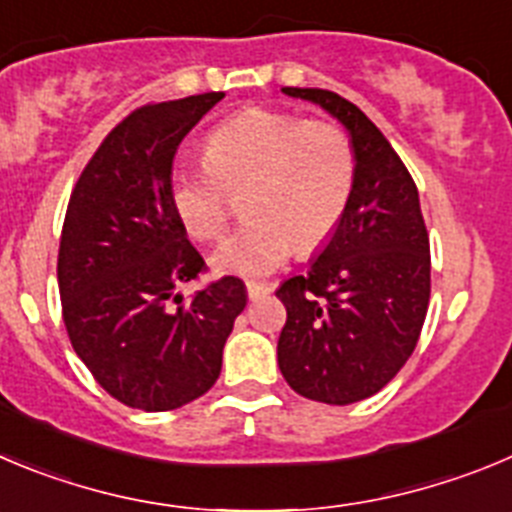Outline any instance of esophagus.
Segmentation results:
<instances>
[{
  "instance_id": "obj_1",
  "label": "esophagus",
  "mask_w": 512,
  "mask_h": 512,
  "mask_svg": "<svg viewBox=\"0 0 512 512\" xmlns=\"http://www.w3.org/2000/svg\"><path fill=\"white\" fill-rule=\"evenodd\" d=\"M246 292L248 299H261L266 297V294L274 292V287H271V284H264V281H246Z\"/></svg>"
}]
</instances>
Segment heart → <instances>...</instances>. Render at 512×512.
I'll list each match as a JSON object with an SVG mask.
<instances>
[{
  "label": "heart",
  "mask_w": 512,
  "mask_h": 512,
  "mask_svg": "<svg viewBox=\"0 0 512 512\" xmlns=\"http://www.w3.org/2000/svg\"><path fill=\"white\" fill-rule=\"evenodd\" d=\"M208 167L172 172L170 200L195 241H223L243 195L251 220L215 253L220 271L264 276L299 253L330 241L355 187V149L332 121L253 109L225 119L205 139Z\"/></svg>",
  "instance_id": "heart-1"
}]
</instances>
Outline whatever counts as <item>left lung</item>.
Listing matches in <instances>:
<instances>
[{"mask_svg":"<svg viewBox=\"0 0 512 512\" xmlns=\"http://www.w3.org/2000/svg\"><path fill=\"white\" fill-rule=\"evenodd\" d=\"M320 103L350 134L355 187L325 251L276 289L284 381L304 398L348 406L381 391L411 358L431 294L429 233L419 190L381 129L325 88H281Z\"/></svg>","mask_w":512,"mask_h":512,"instance_id":"obj_1","label":"left lung"}]
</instances>
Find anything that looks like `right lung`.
Segmentation results:
<instances>
[{"label":"right lung","instance_id":"right-lung-1","mask_svg":"<svg viewBox=\"0 0 512 512\" xmlns=\"http://www.w3.org/2000/svg\"><path fill=\"white\" fill-rule=\"evenodd\" d=\"M223 96L134 109L70 192L58 251L65 330L98 386L131 409H180L208 393L246 307L236 276L210 281L187 302L177 294L208 266L172 210V159Z\"/></svg>","mask_w":512,"mask_h":512}]
</instances>
